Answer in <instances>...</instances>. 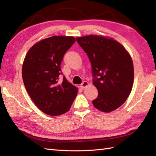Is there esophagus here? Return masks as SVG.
<instances>
[{"instance_id": "34e87169", "label": "esophagus", "mask_w": 156, "mask_h": 156, "mask_svg": "<svg viewBox=\"0 0 156 156\" xmlns=\"http://www.w3.org/2000/svg\"><path fill=\"white\" fill-rule=\"evenodd\" d=\"M87 86H88V82H87V81H84L82 83V84L80 85V87H81V88H84L87 87Z\"/></svg>"}]
</instances>
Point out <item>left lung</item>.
Listing matches in <instances>:
<instances>
[{"label": "left lung", "instance_id": "1", "mask_svg": "<svg viewBox=\"0 0 156 156\" xmlns=\"http://www.w3.org/2000/svg\"><path fill=\"white\" fill-rule=\"evenodd\" d=\"M90 59L93 84L98 91L94 107L105 112L113 111L124 103L133 84L134 69L130 54L120 43L102 35L76 37Z\"/></svg>", "mask_w": 156, "mask_h": 156}]
</instances>
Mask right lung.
I'll use <instances>...</instances> for the list:
<instances>
[{
	"mask_svg": "<svg viewBox=\"0 0 156 156\" xmlns=\"http://www.w3.org/2000/svg\"><path fill=\"white\" fill-rule=\"evenodd\" d=\"M71 36H52L38 41L29 49L22 67V77L29 97L35 105L51 116L66 113L78 93L64 77L62 83L60 65L65 53L74 44Z\"/></svg>",
	"mask_w": 156,
	"mask_h": 156,
	"instance_id": "1",
	"label": "right lung"
}]
</instances>
